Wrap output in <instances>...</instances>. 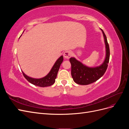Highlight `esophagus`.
Here are the masks:
<instances>
[{
	"label": "esophagus",
	"mask_w": 129,
	"mask_h": 129,
	"mask_svg": "<svg viewBox=\"0 0 129 129\" xmlns=\"http://www.w3.org/2000/svg\"><path fill=\"white\" fill-rule=\"evenodd\" d=\"M71 56H72V53L71 52L69 51V50H66L63 54V56L66 58H69L71 57Z\"/></svg>",
	"instance_id": "1"
}]
</instances>
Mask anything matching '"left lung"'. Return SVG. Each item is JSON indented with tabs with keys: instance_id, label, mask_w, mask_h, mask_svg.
<instances>
[{
	"instance_id": "obj_1",
	"label": "left lung",
	"mask_w": 129,
	"mask_h": 129,
	"mask_svg": "<svg viewBox=\"0 0 129 129\" xmlns=\"http://www.w3.org/2000/svg\"><path fill=\"white\" fill-rule=\"evenodd\" d=\"M103 34L106 49V55L104 62L100 66L95 67H89L77 60L75 57L69 58L71 63V74L74 81L81 85H88L100 79L108 67L110 57V49L107 41V37L103 30L101 29Z\"/></svg>"
}]
</instances>
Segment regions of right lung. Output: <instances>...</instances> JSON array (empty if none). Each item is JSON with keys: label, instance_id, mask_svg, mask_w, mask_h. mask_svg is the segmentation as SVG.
Instances as JSON below:
<instances>
[{"label": "right lung", "instance_id": "right-lung-1", "mask_svg": "<svg viewBox=\"0 0 129 129\" xmlns=\"http://www.w3.org/2000/svg\"><path fill=\"white\" fill-rule=\"evenodd\" d=\"M63 56H61L55 62L52 68L50 70L49 73L46 76L41 78V79H34L27 76L26 74L22 72L23 75L25 77V79L28 81L29 82L35 85H37L40 87H46L50 86L53 85L55 82V79L57 76V74L59 70L60 65L63 62Z\"/></svg>", "mask_w": 129, "mask_h": 129}]
</instances>
